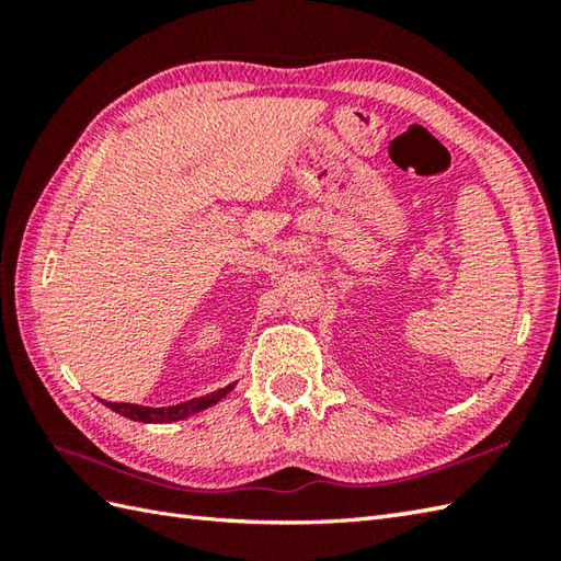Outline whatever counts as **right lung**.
I'll use <instances>...</instances> for the list:
<instances>
[{"label": "right lung", "mask_w": 561, "mask_h": 561, "mask_svg": "<svg viewBox=\"0 0 561 561\" xmlns=\"http://www.w3.org/2000/svg\"><path fill=\"white\" fill-rule=\"evenodd\" d=\"M236 386V383H233ZM233 386H226L209 392V396L193 398L181 404H171V408H145V404H129V402H105V408H111L113 412L127 416V420L135 422H145V424H165V422H178V420H187L190 414H197L202 410L217 404L221 398L229 396Z\"/></svg>", "instance_id": "1"}]
</instances>
